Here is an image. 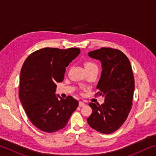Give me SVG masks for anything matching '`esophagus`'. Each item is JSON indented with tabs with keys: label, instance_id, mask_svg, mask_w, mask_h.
Listing matches in <instances>:
<instances>
[{
	"label": "esophagus",
	"instance_id": "34e87169",
	"mask_svg": "<svg viewBox=\"0 0 156 156\" xmlns=\"http://www.w3.org/2000/svg\"><path fill=\"white\" fill-rule=\"evenodd\" d=\"M79 106H80V107L85 106V103H84V102H83V101H80V102H79Z\"/></svg>",
	"mask_w": 156,
	"mask_h": 156
}]
</instances>
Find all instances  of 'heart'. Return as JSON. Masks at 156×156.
<instances>
[{
  "label": "heart",
  "instance_id": "b5f03b06",
  "mask_svg": "<svg viewBox=\"0 0 156 156\" xmlns=\"http://www.w3.org/2000/svg\"><path fill=\"white\" fill-rule=\"evenodd\" d=\"M92 66H96V65L92 62H86L85 64H84V67H92Z\"/></svg>",
  "mask_w": 156,
  "mask_h": 156
}]
</instances>
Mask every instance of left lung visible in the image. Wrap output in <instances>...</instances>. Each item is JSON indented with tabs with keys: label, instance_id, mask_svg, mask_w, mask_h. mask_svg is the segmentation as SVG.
I'll use <instances>...</instances> for the list:
<instances>
[{
	"label": "left lung",
	"instance_id": "obj_1",
	"mask_svg": "<svg viewBox=\"0 0 156 156\" xmlns=\"http://www.w3.org/2000/svg\"><path fill=\"white\" fill-rule=\"evenodd\" d=\"M89 56L102 63V73L96 94L105 97L102 105L90 102L92 113L87 122L95 130L105 134L118 130L127 118L132 107L135 89L130 61L116 49L102 47L88 53Z\"/></svg>",
	"mask_w": 156,
	"mask_h": 156
}]
</instances>
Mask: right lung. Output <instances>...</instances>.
Here are the masks:
<instances>
[{
    "label": "right lung",
    "mask_w": 156,
    "mask_h": 156,
    "mask_svg": "<svg viewBox=\"0 0 156 156\" xmlns=\"http://www.w3.org/2000/svg\"><path fill=\"white\" fill-rule=\"evenodd\" d=\"M80 52L78 48L41 49L29 56L21 69L19 98L31 123L53 133L67 125L78 101L56 96V83L64 79L66 67ZM58 97L60 98L58 99Z\"/></svg>",
    "instance_id": "add662e5"
}]
</instances>
